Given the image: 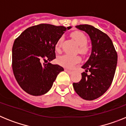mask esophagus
<instances>
[{
	"label": "esophagus",
	"instance_id": "34e87169",
	"mask_svg": "<svg viewBox=\"0 0 126 126\" xmlns=\"http://www.w3.org/2000/svg\"><path fill=\"white\" fill-rule=\"evenodd\" d=\"M64 71L67 72V73H68V74H72V71L68 69H64Z\"/></svg>",
	"mask_w": 126,
	"mask_h": 126
}]
</instances>
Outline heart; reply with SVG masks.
<instances>
[{
  "label": "heart",
  "instance_id": "obj_1",
  "mask_svg": "<svg viewBox=\"0 0 126 126\" xmlns=\"http://www.w3.org/2000/svg\"><path fill=\"white\" fill-rule=\"evenodd\" d=\"M71 36L76 42L79 45V52L82 54H87L89 50V48L87 45V38L84 33L80 31H75L71 33ZM63 37H60L57 40L55 45V49L57 51L60 50V47L62 46V41H63ZM81 60V58L79 56L77 55H69V54H64L60 56L58 58V63L60 65L68 68H72L75 64L79 63Z\"/></svg>",
  "mask_w": 126,
  "mask_h": 126
}]
</instances>
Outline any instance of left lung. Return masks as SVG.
Returning a JSON list of instances; mask_svg holds the SVG:
<instances>
[{"instance_id":"left-lung-1","label":"left lung","mask_w":126,"mask_h":126,"mask_svg":"<svg viewBox=\"0 0 126 126\" xmlns=\"http://www.w3.org/2000/svg\"><path fill=\"white\" fill-rule=\"evenodd\" d=\"M77 28L86 32L91 40L92 51L89 60L82 66L79 82L73 83L77 94L86 100H93L102 96L113 81L117 63V54L113 42L106 33L89 25H80ZM89 71L90 74L87 75Z\"/></svg>"}]
</instances>
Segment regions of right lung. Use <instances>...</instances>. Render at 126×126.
Instances as JSON below:
<instances>
[{
  "mask_svg": "<svg viewBox=\"0 0 126 126\" xmlns=\"http://www.w3.org/2000/svg\"><path fill=\"white\" fill-rule=\"evenodd\" d=\"M67 28L40 24L23 32L15 40L12 49V67L16 80L23 90L40 96L51 89L57 75L64 70L58 64L41 63L56 58L55 45Z\"/></svg>",
  "mask_w": 126,
  "mask_h": 126,
  "instance_id": "right-lung-1",
  "label": "right lung"
}]
</instances>
